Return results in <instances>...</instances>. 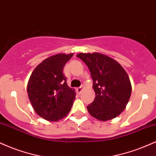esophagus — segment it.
I'll list each match as a JSON object with an SVG mask.
<instances>
[{
    "instance_id": "esophagus-1",
    "label": "esophagus",
    "mask_w": 156,
    "mask_h": 156,
    "mask_svg": "<svg viewBox=\"0 0 156 156\" xmlns=\"http://www.w3.org/2000/svg\"><path fill=\"white\" fill-rule=\"evenodd\" d=\"M84 89V87L82 86V87H78V88L76 89V91H77V93H78V94H80L82 93V92L83 91Z\"/></svg>"
}]
</instances>
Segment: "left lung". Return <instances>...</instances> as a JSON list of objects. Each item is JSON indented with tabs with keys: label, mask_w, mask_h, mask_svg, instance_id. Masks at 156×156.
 Listing matches in <instances>:
<instances>
[{
	"label": "left lung",
	"mask_w": 156,
	"mask_h": 156,
	"mask_svg": "<svg viewBox=\"0 0 156 156\" xmlns=\"http://www.w3.org/2000/svg\"><path fill=\"white\" fill-rule=\"evenodd\" d=\"M87 65L93 79L94 101L87 107L92 117L107 121L121 114L129 101L132 87L128 73L114 58L100 53L77 55Z\"/></svg>",
	"instance_id": "1"
}]
</instances>
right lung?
<instances>
[{"label": "right lung", "instance_id": "1", "mask_svg": "<svg viewBox=\"0 0 156 156\" xmlns=\"http://www.w3.org/2000/svg\"><path fill=\"white\" fill-rule=\"evenodd\" d=\"M73 53H58L42 61L32 72L27 92L34 110L48 121L56 122L69 114L76 99L63 69Z\"/></svg>", "mask_w": 156, "mask_h": 156}]
</instances>
